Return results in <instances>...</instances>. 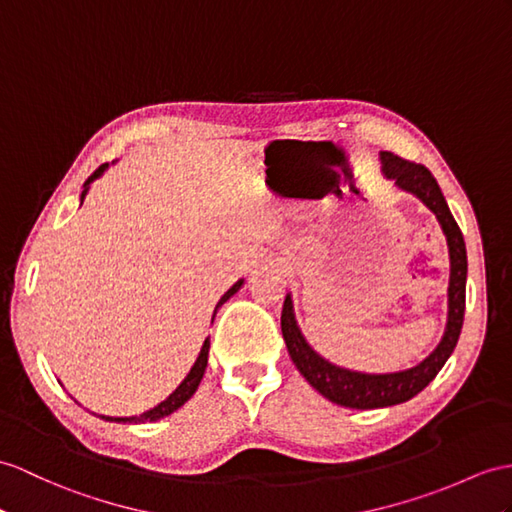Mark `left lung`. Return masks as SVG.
<instances>
[{
	"label": "left lung",
	"instance_id": "obj_1",
	"mask_svg": "<svg viewBox=\"0 0 512 512\" xmlns=\"http://www.w3.org/2000/svg\"><path fill=\"white\" fill-rule=\"evenodd\" d=\"M382 176L395 182V186L404 193L417 197L430 213L439 221V226L447 241V254H450V284H447V321L439 345L417 363L402 371L391 373H365L345 369L323 358L299 328L293 306V295L286 293L282 308V336L289 356L306 378V382L319 391L332 404L345 408H386L408 402L419 391L436 378V373L452 356L458 343L460 330H463L465 317V286H467V247L463 232H460L456 219L450 213L439 184L432 173L423 167L397 158L391 152H380Z\"/></svg>",
	"mask_w": 512,
	"mask_h": 512
}]
</instances>
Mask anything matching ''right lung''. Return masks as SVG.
Instances as JSON below:
<instances>
[{
	"instance_id": "1",
	"label": "right lung",
	"mask_w": 512,
	"mask_h": 512,
	"mask_svg": "<svg viewBox=\"0 0 512 512\" xmlns=\"http://www.w3.org/2000/svg\"><path fill=\"white\" fill-rule=\"evenodd\" d=\"M117 160H112V165H115ZM108 162H104L102 167H99L93 176L84 182V189H82V193H80V206H82V202H84V197H86V193H89V189H91V184L97 180V178H102L104 173L108 171ZM245 284V280H236L230 289L223 293V297L219 299L217 302V306H215V313H213V319H215V315H217V310L228 302V299L232 297V295H236L241 291V286ZM208 350H210V339H206L204 343H202V350H199V354H197V360L193 363V367H191V371L186 373V378L176 386V391H173L169 397H165V400H162L160 404H156L154 408H149V410H145V413H141V415H132V417H106V415H99L102 419H106V421H117V423H147V421H158V419H165V417H169L171 413H176L178 408H182L186 402L191 400V397L195 395V391H197V386H199V382H202V378H204V371H206V365H208ZM95 415V413H93Z\"/></svg>"
}]
</instances>
